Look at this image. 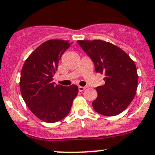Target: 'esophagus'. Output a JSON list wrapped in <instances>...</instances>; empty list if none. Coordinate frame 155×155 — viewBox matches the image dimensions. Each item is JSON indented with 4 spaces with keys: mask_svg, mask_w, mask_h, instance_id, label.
Returning <instances> with one entry per match:
<instances>
[{
    "mask_svg": "<svg viewBox=\"0 0 155 155\" xmlns=\"http://www.w3.org/2000/svg\"><path fill=\"white\" fill-rule=\"evenodd\" d=\"M88 86H79V92H83V91H84L85 90H86V88H87Z\"/></svg>",
    "mask_w": 155,
    "mask_h": 155,
    "instance_id": "34e87169",
    "label": "esophagus"
}]
</instances>
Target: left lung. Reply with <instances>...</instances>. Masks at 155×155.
Wrapping results in <instances>:
<instances>
[{
  "instance_id": "left-lung-1",
  "label": "left lung",
  "mask_w": 155,
  "mask_h": 155,
  "mask_svg": "<svg viewBox=\"0 0 155 155\" xmlns=\"http://www.w3.org/2000/svg\"><path fill=\"white\" fill-rule=\"evenodd\" d=\"M94 63L95 71L105 74V84L97 87L93 102L96 112L107 117L120 114L129 106L137 88L134 62L119 47L102 40L77 41Z\"/></svg>"
}]
</instances>
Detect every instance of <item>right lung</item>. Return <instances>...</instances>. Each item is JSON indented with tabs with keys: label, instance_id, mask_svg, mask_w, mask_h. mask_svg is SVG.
<instances>
[{
	"label": "right lung",
	"instance_id": "obj_1",
	"mask_svg": "<svg viewBox=\"0 0 155 155\" xmlns=\"http://www.w3.org/2000/svg\"><path fill=\"white\" fill-rule=\"evenodd\" d=\"M72 42L48 40L38 47L26 59L21 72L20 89L23 100L41 120L55 123L69 114L78 94V86L52 83L58 61Z\"/></svg>",
	"mask_w": 155,
	"mask_h": 155
}]
</instances>
